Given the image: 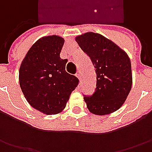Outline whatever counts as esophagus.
<instances>
[{
  "label": "esophagus",
  "instance_id": "1",
  "mask_svg": "<svg viewBox=\"0 0 152 152\" xmlns=\"http://www.w3.org/2000/svg\"><path fill=\"white\" fill-rule=\"evenodd\" d=\"M75 75H76V77H77V78H78L79 80L81 79V73H80V72H79V71H78V72L76 73V74H75Z\"/></svg>",
  "mask_w": 152,
  "mask_h": 152
}]
</instances>
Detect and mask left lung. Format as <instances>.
Masks as SVG:
<instances>
[{
	"label": "left lung",
	"mask_w": 152,
	"mask_h": 152,
	"mask_svg": "<svg viewBox=\"0 0 152 152\" xmlns=\"http://www.w3.org/2000/svg\"><path fill=\"white\" fill-rule=\"evenodd\" d=\"M75 39L96 68L95 92L91 96L84 95L89 111L101 116L117 111L131 90L129 57L124 50L100 34L85 33Z\"/></svg>",
	"instance_id": "left-lung-1"
}]
</instances>
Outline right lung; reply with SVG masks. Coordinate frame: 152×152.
Wrapping results in <instances>:
<instances>
[{
    "label": "right lung",
    "instance_id": "1",
    "mask_svg": "<svg viewBox=\"0 0 152 152\" xmlns=\"http://www.w3.org/2000/svg\"><path fill=\"white\" fill-rule=\"evenodd\" d=\"M64 39L57 35L38 39L19 68V85L27 102L47 115L65 108L79 79L66 72L67 59L60 57Z\"/></svg>",
    "mask_w": 152,
    "mask_h": 152
}]
</instances>
